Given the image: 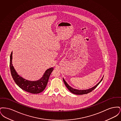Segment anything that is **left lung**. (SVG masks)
Returning a JSON list of instances; mask_svg holds the SVG:
<instances>
[{
    "label": "left lung",
    "mask_w": 121,
    "mask_h": 121,
    "mask_svg": "<svg viewBox=\"0 0 121 121\" xmlns=\"http://www.w3.org/2000/svg\"><path fill=\"white\" fill-rule=\"evenodd\" d=\"M104 78V76L103 77V78H102V79L101 80V81L98 83L97 84H96L95 86L92 87L91 88H89V89H86V90H78V89H74L73 87H72L71 86H70L67 83V82L65 81L64 79L63 78V81L65 85L67 87V88L69 89V91L70 92L73 93V94H75L76 95H82V94H87L88 93H89V92H92V90H93L97 86H98V85H99V84L102 81L103 79Z\"/></svg>",
    "instance_id": "left-lung-1"
}]
</instances>
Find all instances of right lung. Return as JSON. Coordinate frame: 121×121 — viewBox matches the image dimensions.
Here are the masks:
<instances>
[{
  "mask_svg": "<svg viewBox=\"0 0 121 121\" xmlns=\"http://www.w3.org/2000/svg\"><path fill=\"white\" fill-rule=\"evenodd\" d=\"M12 52L10 57V69L12 78L18 86L22 89L31 93L37 94L43 92L45 88L50 75L53 70V68L47 69L43 77L37 81L26 80L17 74L12 64Z\"/></svg>",
  "mask_w": 121,
  "mask_h": 121,
  "instance_id": "1",
  "label": "right lung"
}]
</instances>
